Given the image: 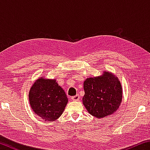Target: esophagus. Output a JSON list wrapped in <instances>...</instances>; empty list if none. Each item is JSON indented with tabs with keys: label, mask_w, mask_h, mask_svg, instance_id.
<instances>
[{
	"label": "esophagus",
	"mask_w": 150,
	"mask_h": 150,
	"mask_svg": "<svg viewBox=\"0 0 150 150\" xmlns=\"http://www.w3.org/2000/svg\"><path fill=\"white\" fill-rule=\"evenodd\" d=\"M79 98H80L79 95H75V96H72V97H71V100H73V101H78L79 100Z\"/></svg>",
	"instance_id": "obj_1"
}]
</instances>
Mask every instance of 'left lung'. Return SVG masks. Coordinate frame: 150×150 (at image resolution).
I'll list each match as a JSON object with an SVG mask.
<instances>
[{
	"instance_id": "left-lung-1",
	"label": "left lung",
	"mask_w": 150,
	"mask_h": 150,
	"mask_svg": "<svg viewBox=\"0 0 150 150\" xmlns=\"http://www.w3.org/2000/svg\"><path fill=\"white\" fill-rule=\"evenodd\" d=\"M83 104L96 118L112 115L122 100V88L118 78L108 71L98 77L87 78L83 83Z\"/></svg>"
}]
</instances>
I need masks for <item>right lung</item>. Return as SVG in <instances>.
Here are the masks:
<instances>
[{"mask_svg": "<svg viewBox=\"0 0 150 150\" xmlns=\"http://www.w3.org/2000/svg\"><path fill=\"white\" fill-rule=\"evenodd\" d=\"M30 107L35 115L45 121L52 122L62 115L68 103L64 90L55 79L39 77L29 91Z\"/></svg>", "mask_w": 150, "mask_h": 150, "instance_id": "add662e5", "label": "right lung"}]
</instances>
